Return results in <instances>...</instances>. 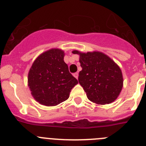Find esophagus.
Masks as SVG:
<instances>
[{
  "label": "esophagus",
  "mask_w": 146,
  "mask_h": 146,
  "mask_svg": "<svg viewBox=\"0 0 146 146\" xmlns=\"http://www.w3.org/2000/svg\"><path fill=\"white\" fill-rule=\"evenodd\" d=\"M73 76H74L75 78H78V73H73Z\"/></svg>",
  "instance_id": "1"
}]
</instances>
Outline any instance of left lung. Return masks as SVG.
Masks as SVG:
<instances>
[{"label":"left lung","instance_id":"obj_1","mask_svg":"<svg viewBox=\"0 0 146 146\" xmlns=\"http://www.w3.org/2000/svg\"><path fill=\"white\" fill-rule=\"evenodd\" d=\"M73 54L80 55L82 70L78 81L88 100L98 104L113 102L123 88V76L118 65L99 51L81 53L74 50Z\"/></svg>","mask_w":146,"mask_h":146}]
</instances>
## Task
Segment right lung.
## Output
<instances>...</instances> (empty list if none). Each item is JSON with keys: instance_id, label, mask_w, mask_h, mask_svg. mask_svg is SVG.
Listing matches in <instances>:
<instances>
[{"instance_id": "add662e5", "label": "right lung", "mask_w": 146, "mask_h": 146, "mask_svg": "<svg viewBox=\"0 0 146 146\" xmlns=\"http://www.w3.org/2000/svg\"><path fill=\"white\" fill-rule=\"evenodd\" d=\"M64 58V51L52 48L39 55L29 70L28 86L41 104L50 107L66 101L72 88L78 83Z\"/></svg>"}]
</instances>
